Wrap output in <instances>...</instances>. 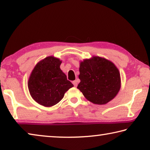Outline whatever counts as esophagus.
<instances>
[{"label":"esophagus","instance_id":"esophagus-1","mask_svg":"<svg viewBox=\"0 0 150 150\" xmlns=\"http://www.w3.org/2000/svg\"><path fill=\"white\" fill-rule=\"evenodd\" d=\"M73 84L74 85L75 87H77V84H78L77 81H73Z\"/></svg>","mask_w":150,"mask_h":150}]
</instances>
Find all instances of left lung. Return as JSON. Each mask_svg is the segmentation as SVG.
I'll return each mask as SVG.
<instances>
[{"instance_id":"1","label":"left lung","mask_w":150,"mask_h":150,"mask_svg":"<svg viewBox=\"0 0 150 150\" xmlns=\"http://www.w3.org/2000/svg\"><path fill=\"white\" fill-rule=\"evenodd\" d=\"M77 88L90 102L105 105L117 95L120 74L114 63L104 57L93 56L80 62Z\"/></svg>"}]
</instances>
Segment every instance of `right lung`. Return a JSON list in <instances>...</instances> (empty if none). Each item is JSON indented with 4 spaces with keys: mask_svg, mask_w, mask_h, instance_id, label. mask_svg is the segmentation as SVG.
<instances>
[{
    "mask_svg": "<svg viewBox=\"0 0 150 150\" xmlns=\"http://www.w3.org/2000/svg\"><path fill=\"white\" fill-rule=\"evenodd\" d=\"M62 61L49 56L37 63L30 75L28 87L35 102L45 107L56 105L73 87L60 69Z\"/></svg>",
    "mask_w": 150,
    "mask_h": 150,
    "instance_id": "1",
    "label": "right lung"
}]
</instances>
